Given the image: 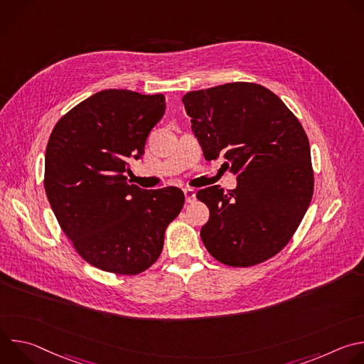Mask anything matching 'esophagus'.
Instances as JSON below:
<instances>
[{
  "label": "esophagus",
  "instance_id": "1",
  "mask_svg": "<svg viewBox=\"0 0 364 364\" xmlns=\"http://www.w3.org/2000/svg\"><path fill=\"white\" fill-rule=\"evenodd\" d=\"M183 191H184V196H186V201H187V203H193V201L196 200V191H194L193 188L186 187V188H183Z\"/></svg>",
  "mask_w": 364,
  "mask_h": 364
}]
</instances>
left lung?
<instances>
[{
	"label": "left lung",
	"mask_w": 364,
	"mask_h": 364,
	"mask_svg": "<svg viewBox=\"0 0 364 364\" xmlns=\"http://www.w3.org/2000/svg\"><path fill=\"white\" fill-rule=\"evenodd\" d=\"M205 160L222 154L237 187L197 191L210 218L200 232L219 262L249 268L279 253L298 229L314 193L308 136L269 89L233 82L183 97Z\"/></svg>",
	"instance_id": "1"
}]
</instances>
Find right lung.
I'll list each match as a JSON object with an SVG mask.
<instances>
[{
	"label": "right lung",
	"mask_w": 364,
	"mask_h": 364,
	"mask_svg": "<svg viewBox=\"0 0 364 364\" xmlns=\"http://www.w3.org/2000/svg\"><path fill=\"white\" fill-rule=\"evenodd\" d=\"M166 112L163 95L100 90L63 115L46 148L44 190L76 252L102 271L138 275L160 257L180 215L177 187L144 190L125 177Z\"/></svg>",
	"instance_id": "1"
}]
</instances>
